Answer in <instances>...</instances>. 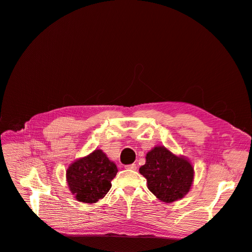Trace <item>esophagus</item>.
Masks as SVG:
<instances>
[{
    "mask_svg": "<svg viewBox=\"0 0 252 252\" xmlns=\"http://www.w3.org/2000/svg\"><path fill=\"white\" fill-rule=\"evenodd\" d=\"M126 169H128V170H136L137 169V165L136 164H128V165H126L125 166Z\"/></svg>",
    "mask_w": 252,
    "mask_h": 252,
    "instance_id": "obj_1",
    "label": "esophagus"
}]
</instances>
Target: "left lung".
<instances>
[{
	"mask_svg": "<svg viewBox=\"0 0 252 252\" xmlns=\"http://www.w3.org/2000/svg\"><path fill=\"white\" fill-rule=\"evenodd\" d=\"M139 171L146 178L148 189L165 203L184 198L194 181V167L188 158L176 155L161 145L146 154V162Z\"/></svg>",
	"mask_w": 252,
	"mask_h": 252,
	"instance_id": "obj_1",
	"label": "left lung"
}]
</instances>
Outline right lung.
I'll use <instances>...</instances> for the list:
<instances>
[{"label":"right lung","mask_w":252,"mask_h":252,"mask_svg":"<svg viewBox=\"0 0 252 252\" xmlns=\"http://www.w3.org/2000/svg\"><path fill=\"white\" fill-rule=\"evenodd\" d=\"M116 164L101 149L73 161L66 170L69 191L79 202L95 203L108 193L117 174Z\"/></svg>","instance_id":"1"}]
</instances>
